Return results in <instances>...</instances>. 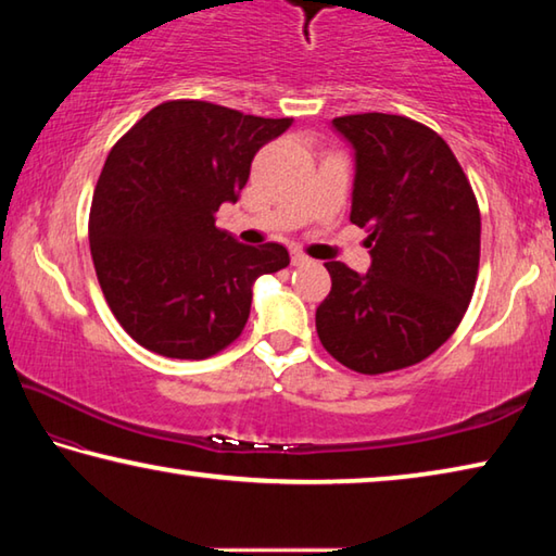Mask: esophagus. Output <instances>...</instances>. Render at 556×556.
Wrapping results in <instances>:
<instances>
[{"instance_id":"esophagus-1","label":"esophagus","mask_w":556,"mask_h":556,"mask_svg":"<svg viewBox=\"0 0 556 556\" xmlns=\"http://www.w3.org/2000/svg\"><path fill=\"white\" fill-rule=\"evenodd\" d=\"M308 262H312V260H308L306 255H304V252H299V250H291V265H308Z\"/></svg>"}]
</instances>
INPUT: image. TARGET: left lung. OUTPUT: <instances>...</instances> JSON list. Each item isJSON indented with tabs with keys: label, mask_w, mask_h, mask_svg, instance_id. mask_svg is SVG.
Returning <instances> with one entry per match:
<instances>
[{
	"label": "left lung",
	"mask_w": 556,
	"mask_h": 556,
	"mask_svg": "<svg viewBox=\"0 0 556 556\" xmlns=\"http://www.w3.org/2000/svg\"><path fill=\"white\" fill-rule=\"evenodd\" d=\"M355 149L351 223L365 228L372 265L361 277L326 262L331 291L316 333L363 375L409 368L444 345L473 296L481 211L451 147L417 119L384 112L336 117Z\"/></svg>",
	"instance_id": "obj_1"
}]
</instances>
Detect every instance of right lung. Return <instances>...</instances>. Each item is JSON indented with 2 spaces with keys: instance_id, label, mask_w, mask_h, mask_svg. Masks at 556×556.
Returning a JSON list of instances; mask_svg holds the SVG:
<instances>
[{
  "instance_id": "1",
  "label": "right lung",
  "mask_w": 556,
  "mask_h": 556,
  "mask_svg": "<svg viewBox=\"0 0 556 556\" xmlns=\"http://www.w3.org/2000/svg\"><path fill=\"white\" fill-rule=\"evenodd\" d=\"M291 125L205 100H166L112 147L90 205V255L119 326L147 348L203 361L238 341L252 281L289 265L277 242L215 228L262 144Z\"/></svg>"
}]
</instances>
